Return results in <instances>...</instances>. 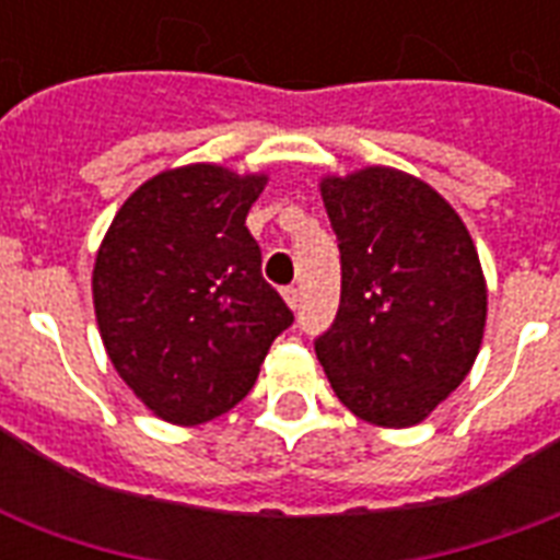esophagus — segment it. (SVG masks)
I'll return each instance as SVG.
<instances>
[{
  "label": "esophagus",
  "mask_w": 560,
  "mask_h": 560,
  "mask_svg": "<svg viewBox=\"0 0 560 560\" xmlns=\"http://www.w3.org/2000/svg\"><path fill=\"white\" fill-rule=\"evenodd\" d=\"M281 296H284V302H288L290 311H296V305H299V290L296 288H288L284 293H281Z\"/></svg>",
  "instance_id": "34e87169"
}]
</instances>
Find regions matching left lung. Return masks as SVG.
<instances>
[{
	"instance_id": "8db88e82",
	"label": "left lung",
	"mask_w": 560,
	"mask_h": 560,
	"mask_svg": "<svg viewBox=\"0 0 560 560\" xmlns=\"http://www.w3.org/2000/svg\"><path fill=\"white\" fill-rule=\"evenodd\" d=\"M340 241V311L316 340L337 398L386 430L421 424L474 369L488 284L459 211L389 165L319 179Z\"/></svg>"
}]
</instances>
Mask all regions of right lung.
<instances>
[{
    "label": "right lung",
    "instance_id": "right-lung-1",
    "mask_svg": "<svg viewBox=\"0 0 560 560\" xmlns=\"http://www.w3.org/2000/svg\"><path fill=\"white\" fill-rule=\"evenodd\" d=\"M267 179L218 162L160 171L121 202L95 253L104 351L168 424H206L246 398L293 323L261 279V249L246 229Z\"/></svg>",
    "mask_w": 560,
    "mask_h": 560
}]
</instances>
